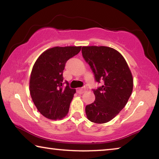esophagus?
I'll return each instance as SVG.
<instances>
[{
	"label": "esophagus",
	"mask_w": 159,
	"mask_h": 159,
	"mask_svg": "<svg viewBox=\"0 0 159 159\" xmlns=\"http://www.w3.org/2000/svg\"><path fill=\"white\" fill-rule=\"evenodd\" d=\"M87 90V88H77L76 92L79 94H83L84 93L85 91Z\"/></svg>",
	"instance_id": "34e87169"
}]
</instances>
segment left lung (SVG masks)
<instances>
[{
  "label": "left lung",
  "mask_w": 159,
  "mask_h": 159,
  "mask_svg": "<svg viewBox=\"0 0 159 159\" xmlns=\"http://www.w3.org/2000/svg\"><path fill=\"white\" fill-rule=\"evenodd\" d=\"M82 55L97 82L104 85L93 90L95 100L85 107L88 119L95 123L112 120L124 108L133 92V75L119 52L106 46H83Z\"/></svg>",
  "instance_id": "left-lung-1"
}]
</instances>
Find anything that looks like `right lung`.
<instances>
[{
  "instance_id": "add662e5",
  "label": "right lung",
  "mask_w": 159,
  "mask_h": 159,
  "mask_svg": "<svg viewBox=\"0 0 159 159\" xmlns=\"http://www.w3.org/2000/svg\"><path fill=\"white\" fill-rule=\"evenodd\" d=\"M81 46L54 47L43 52L32 69L29 91L35 106L48 119L65 117L76 89L63 88V71L67 60L79 53Z\"/></svg>"
}]
</instances>
